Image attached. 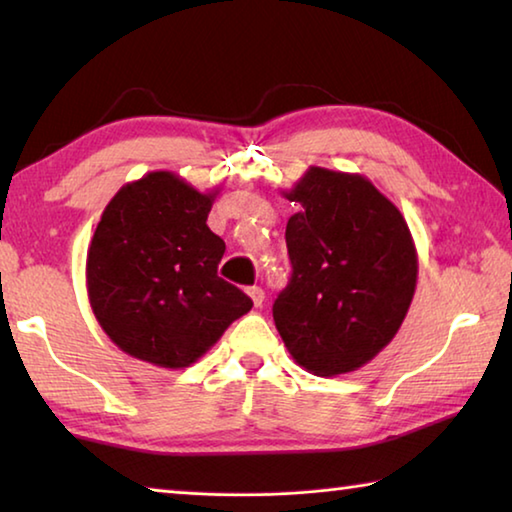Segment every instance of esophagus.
<instances>
[{
  "mask_svg": "<svg viewBox=\"0 0 512 512\" xmlns=\"http://www.w3.org/2000/svg\"><path fill=\"white\" fill-rule=\"evenodd\" d=\"M248 296L253 300L255 307H262L264 305V289L262 287H250L248 289Z\"/></svg>",
  "mask_w": 512,
  "mask_h": 512,
  "instance_id": "34e87169",
  "label": "esophagus"
}]
</instances>
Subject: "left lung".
I'll list each match as a JSON object with an SVG mask.
<instances>
[{
	"mask_svg": "<svg viewBox=\"0 0 512 512\" xmlns=\"http://www.w3.org/2000/svg\"><path fill=\"white\" fill-rule=\"evenodd\" d=\"M291 277L273 320L302 368L334 377L393 341L411 307L418 253L400 210L359 173L311 167L291 192Z\"/></svg>",
	"mask_w": 512,
	"mask_h": 512,
	"instance_id": "obj_1",
	"label": "left lung"
}]
</instances>
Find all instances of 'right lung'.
<instances>
[{
	"mask_svg": "<svg viewBox=\"0 0 512 512\" xmlns=\"http://www.w3.org/2000/svg\"><path fill=\"white\" fill-rule=\"evenodd\" d=\"M216 192L151 171L112 196L88 248V296L119 350L185 368L253 307L219 277L225 244L207 228Z\"/></svg>",
	"mask_w": 512,
	"mask_h": 512,
	"instance_id": "obj_1",
	"label": "right lung"
}]
</instances>
